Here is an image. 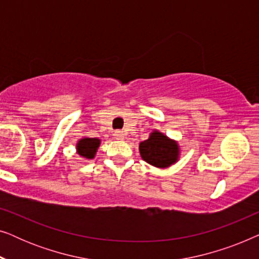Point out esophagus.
Returning a JSON list of instances; mask_svg holds the SVG:
<instances>
[{
    "mask_svg": "<svg viewBox=\"0 0 259 259\" xmlns=\"http://www.w3.org/2000/svg\"><path fill=\"white\" fill-rule=\"evenodd\" d=\"M125 132H122V131H115L114 132V137H115V139H118V140H123L125 139Z\"/></svg>",
    "mask_w": 259,
    "mask_h": 259,
    "instance_id": "obj_1",
    "label": "esophagus"
}]
</instances>
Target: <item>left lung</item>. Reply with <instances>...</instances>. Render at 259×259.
I'll use <instances>...</instances> for the list:
<instances>
[{
  "label": "left lung",
  "mask_w": 259,
  "mask_h": 259,
  "mask_svg": "<svg viewBox=\"0 0 259 259\" xmlns=\"http://www.w3.org/2000/svg\"><path fill=\"white\" fill-rule=\"evenodd\" d=\"M141 158L148 164L159 168H166L179 160L180 147L176 140L154 130L148 139L139 144Z\"/></svg>",
  "instance_id": "8db88e82"
}]
</instances>
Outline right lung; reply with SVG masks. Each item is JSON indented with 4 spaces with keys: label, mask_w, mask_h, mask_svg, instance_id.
<instances>
[{
    "label": "right lung",
    "mask_w": 259,
    "mask_h": 259,
    "mask_svg": "<svg viewBox=\"0 0 259 259\" xmlns=\"http://www.w3.org/2000/svg\"><path fill=\"white\" fill-rule=\"evenodd\" d=\"M100 144L101 140L98 139V138H81L76 143V153L81 158L91 160V159H94Z\"/></svg>",
    "instance_id": "obj_1"
}]
</instances>
